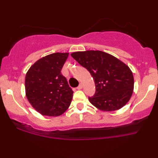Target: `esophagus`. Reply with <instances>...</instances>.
I'll list each match as a JSON object with an SVG mask.
<instances>
[{
	"label": "esophagus",
	"instance_id": "obj_1",
	"mask_svg": "<svg viewBox=\"0 0 158 158\" xmlns=\"http://www.w3.org/2000/svg\"><path fill=\"white\" fill-rule=\"evenodd\" d=\"M77 89H78V90H81L82 88H83V85H82V84L81 83V84H80V85H78V87H77Z\"/></svg>",
	"mask_w": 158,
	"mask_h": 158
}]
</instances>
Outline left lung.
Returning a JSON list of instances; mask_svg holds the SVG:
<instances>
[{
  "instance_id": "8db88e82",
  "label": "left lung",
  "mask_w": 158,
  "mask_h": 158,
  "mask_svg": "<svg viewBox=\"0 0 158 158\" xmlns=\"http://www.w3.org/2000/svg\"><path fill=\"white\" fill-rule=\"evenodd\" d=\"M71 56L94 79L96 93L88 98L94 106L103 111H113L127 104L133 93L134 77L126 64L98 50L75 52Z\"/></svg>"
}]
</instances>
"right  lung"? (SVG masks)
<instances>
[{
  "label": "right lung",
  "instance_id": "right-lung-1",
  "mask_svg": "<svg viewBox=\"0 0 158 158\" xmlns=\"http://www.w3.org/2000/svg\"><path fill=\"white\" fill-rule=\"evenodd\" d=\"M69 53L56 52L37 60L25 78L26 96L36 111L44 116H57L70 106L73 91L61 70Z\"/></svg>",
  "mask_w": 158,
  "mask_h": 158
}]
</instances>
